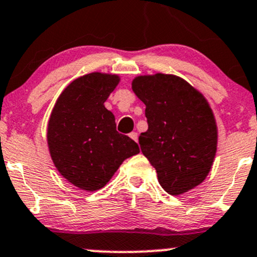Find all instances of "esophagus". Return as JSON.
Wrapping results in <instances>:
<instances>
[{
    "label": "esophagus",
    "instance_id": "34e87169",
    "mask_svg": "<svg viewBox=\"0 0 257 257\" xmlns=\"http://www.w3.org/2000/svg\"><path fill=\"white\" fill-rule=\"evenodd\" d=\"M129 137H131L132 139L134 140V142H138V133H135V132H133V133L129 134Z\"/></svg>",
    "mask_w": 257,
    "mask_h": 257
}]
</instances>
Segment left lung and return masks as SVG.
<instances>
[{"label":"left lung","instance_id":"1","mask_svg":"<svg viewBox=\"0 0 257 257\" xmlns=\"http://www.w3.org/2000/svg\"><path fill=\"white\" fill-rule=\"evenodd\" d=\"M132 89L146 106L149 129L139 144L161 187L177 196L201 184L218 142L215 114L204 95L183 78L163 73L134 78Z\"/></svg>","mask_w":257,"mask_h":257}]
</instances>
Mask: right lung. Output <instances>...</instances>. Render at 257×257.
Masks as SVG:
<instances>
[{
    "label": "right lung",
    "instance_id": "obj_1",
    "mask_svg": "<svg viewBox=\"0 0 257 257\" xmlns=\"http://www.w3.org/2000/svg\"><path fill=\"white\" fill-rule=\"evenodd\" d=\"M118 74L94 72L72 81L56 101L47 124L53 165L70 184L85 191L103 188L139 146L115 131L105 101L119 84Z\"/></svg>",
    "mask_w": 257,
    "mask_h": 257
}]
</instances>
